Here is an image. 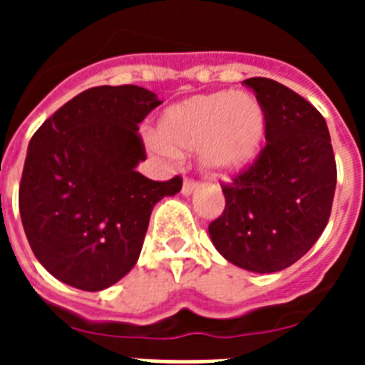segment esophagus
Masks as SVG:
<instances>
[{
  "label": "esophagus",
  "instance_id": "obj_1",
  "mask_svg": "<svg viewBox=\"0 0 365 365\" xmlns=\"http://www.w3.org/2000/svg\"><path fill=\"white\" fill-rule=\"evenodd\" d=\"M197 188H199L197 180L185 179V182H182V193H185V195H190V193H193Z\"/></svg>",
  "mask_w": 365,
  "mask_h": 365
}]
</instances>
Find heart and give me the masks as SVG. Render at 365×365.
Instances as JSON below:
<instances>
[{"mask_svg":"<svg viewBox=\"0 0 365 365\" xmlns=\"http://www.w3.org/2000/svg\"><path fill=\"white\" fill-rule=\"evenodd\" d=\"M265 133L267 115L256 96L221 91L168 109L159 122L160 138H153L151 146L160 155L201 150L208 172L228 175L256 159Z\"/></svg>","mask_w":365,"mask_h":365,"instance_id":"1","label":"heart"}]
</instances>
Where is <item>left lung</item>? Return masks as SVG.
<instances>
[{
    "label": "left lung",
    "mask_w": 365,
    "mask_h": 365,
    "mask_svg": "<svg viewBox=\"0 0 365 365\" xmlns=\"http://www.w3.org/2000/svg\"><path fill=\"white\" fill-rule=\"evenodd\" d=\"M267 115V144L252 164L222 182L225 210L210 222L225 259L250 272L291 267L327 227L334 188L331 135L322 113L270 78H248Z\"/></svg>",
    "instance_id": "obj_1"
}]
</instances>
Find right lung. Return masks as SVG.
Returning <instances> with one entry per match:
<instances>
[{
    "label": "right lung",
    "mask_w": 365,
    "mask_h": 365,
    "mask_svg": "<svg viewBox=\"0 0 365 365\" xmlns=\"http://www.w3.org/2000/svg\"><path fill=\"white\" fill-rule=\"evenodd\" d=\"M163 100L138 86H98L54 113L29 143L19 215L29 245L54 278L80 291L122 279L143 250L153 206L182 179L151 180L138 124Z\"/></svg>",
    "instance_id": "add662e5"
}]
</instances>
